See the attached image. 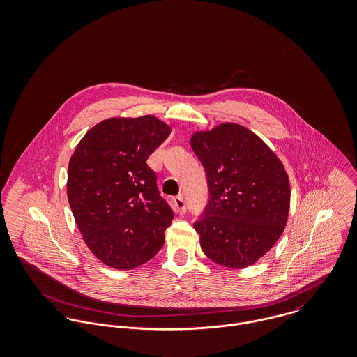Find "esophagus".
Instances as JSON below:
<instances>
[{
	"instance_id": "esophagus-1",
	"label": "esophagus",
	"mask_w": 357,
	"mask_h": 357,
	"mask_svg": "<svg viewBox=\"0 0 357 357\" xmlns=\"http://www.w3.org/2000/svg\"><path fill=\"white\" fill-rule=\"evenodd\" d=\"M173 204L174 207L177 208V211L180 214H184L185 210H187V206H185V201H184V197L183 195H177L174 199H173Z\"/></svg>"
}]
</instances>
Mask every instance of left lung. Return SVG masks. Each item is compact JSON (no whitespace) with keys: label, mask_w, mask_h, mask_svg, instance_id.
I'll list each match as a JSON object with an SVG mask.
<instances>
[{"label":"left lung","mask_w":357,"mask_h":357,"mask_svg":"<svg viewBox=\"0 0 357 357\" xmlns=\"http://www.w3.org/2000/svg\"><path fill=\"white\" fill-rule=\"evenodd\" d=\"M191 147L208 187V202L194 222L204 255L228 268L255 264L287 222L290 183L282 162L236 123L195 133Z\"/></svg>","instance_id":"8db88e82"}]
</instances>
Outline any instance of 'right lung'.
I'll use <instances>...</instances> for the list:
<instances>
[{
	"instance_id": "right-lung-1",
	"label": "right lung",
	"mask_w": 357,
	"mask_h": 357,
	"mask_svg": "<svg viewBox=\"0 0 357 357\" xmlns=\"http://www.w3.org/2000/svg\"><path fill=\"white\" fill-rule=\"evenodd\" d=\"M169 135L153 115L109 118L84 136L70 159L68 204L85 243L108 266L132 269L163 246L174 213L147 159Z\"/></svg>"
}]
</instances>
